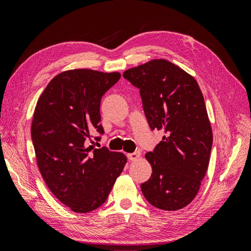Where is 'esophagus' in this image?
<instances>
[{"mask_svg":"<svg viewBox=\"0 0 251 251\" xmlns=\"http://www.w3.org/2000/svg\"><path fill=\"white\" fill-rule=\"evenodd\" d=\"M139 157H141V154H139L138 151H135V152H130V154H127V158H128L129 160H136L138 159Z\"/></svg>","mask_w":251,"mask_h":251,"instance_id":"34e87169","label":"esophagus"}]
</instances>
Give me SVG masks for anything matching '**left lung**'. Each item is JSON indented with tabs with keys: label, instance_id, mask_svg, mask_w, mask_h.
Instances as JSON below:
<instances>
[{
	"label": "left lung",
	"instance_id": "8db88e82",
	"mask_svg": "<svg viewBox=\"0 0 251 251\" xmlns=\"http://www.w3.org/2000/svg\"><path fill=\"white\" fill-rule=\"evenodd\" d=\"M141 93L151 128L164 130L163 141L145 155L152 173L141 185L147 201L178 210L196 197L209 165L212 130L205 100L192 75L167 59L124 72Z\"/></svg>",
	"mask_w": 251,
	"mask_h": 251
}]
</instances>
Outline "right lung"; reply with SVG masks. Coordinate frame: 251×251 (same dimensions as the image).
Wrapping results in <instances>:
<instances>
[{
  "mask_svg": "<svg viewBox=\"0 0 251 251\" xmlns=\"http://www.w3.org/2000/svg\"><path fill=\"white\" fill-rule=\"evenodd\" d=\"M120 78L118 72H62L34 110L31 135L41 175L54 196L79 214L103 205L127 163L123 152L87 146L93 134L104 133L100 100Z\"/></svg>",
  "mask_w": 251,
  "mask_h": 251,
  "instance_id": "right-lung-1",
  "label": "right lung"
}]
</instances>
